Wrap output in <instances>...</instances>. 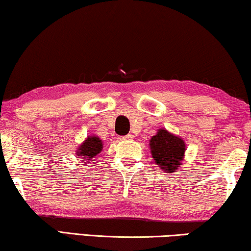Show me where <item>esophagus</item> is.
<instances>
[{"instance_id": "34e87169", "label": "esophagus", "mask_w": 251, "mask_h": 251, "mask_svg": "<svg viewBox=\"0 0 251 251\" xmlns=\"http://www.w3.org/2000/svg\"><path fill=\"white\" fill-rule=\"evenodd\" d=\"M132 138H133V136H132V134H126V136H123L122 138H121V140H131L132 139Z\"/></svg>"}]
</instances>
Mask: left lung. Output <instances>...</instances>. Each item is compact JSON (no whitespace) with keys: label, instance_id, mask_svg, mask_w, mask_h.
<instances>
[{"label":"left lung","instance_id":"8db88e82","mask_svg":"<svg viewBox=\"0 0 251 251\" xmlns=\"http://www.w3.org/2000/svg\"><path fill=\"white\" fill-rule=\"evenodd\" d=\"M150 147L155 164L165 173H173L181 168L187 150L181 137L161 128L151 138Z\"/></svg>","mask_w":251,"mask_h":251}]
</instances>
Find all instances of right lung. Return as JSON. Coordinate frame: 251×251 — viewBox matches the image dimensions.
Returning <instances> with one entry per match:
<instances>
[{
    "label": "right lung",
    "instance_id": "obj_1",
    "mask_svg": "<svg viewBox=\"0 0 251 251\" xmlns=\"http://www.w3.org/2000/svg\"><path fill=\"white\" fill-rule=\"evenodd\" d=\"M103 141L97 136H88L82 143L79 145V147L75 150V155L78 156L79 161L83 163V165L87 166L90 163H95L96 156L103 151Z\"/></svg>",
    "mask_w": 251,
    "mask_h": 251
}]
</instances>
